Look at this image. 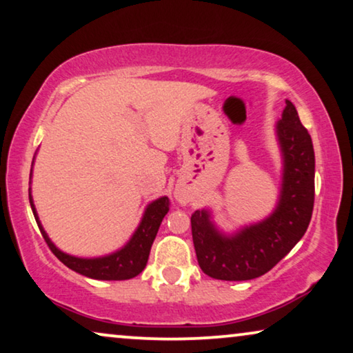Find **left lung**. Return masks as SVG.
<instances>
[{
	"label": "left lung",
	"instance_id": "left-lung-1",
	"mask_svg": "<svg viewBox=\"0 0 353 353\" xmlns=\"http://www.w3.org/2000/svg\"><path fill=\"white\" fill-rule=\"evenodd\" d=\"M275 132L283 157L282 189L275 210L232 236L219 232L208 210L191 216L192 242L203 274L218 280H252L269 272L307 231L315 194L312 139L298 111L285 101Z\"/></svg>",
	"mask_w": 353,
	"mask_h": 353
}]
</instances>
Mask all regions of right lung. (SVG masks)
Here are the masks:
<instances>
[{
	"instance_id": "add662e5",
	"label": "right lung",
	"mask_w": 353,
	"mask_h": 353,
	"mask_svg": "<svg viewBox=\"0 0 353 353\" xmlns=\"http://www.w3.org/2000/svg\"><path fill=\"white\" fill-rule=\"evenodd\" d=\"M28 197L39 231L43 234L46 243L49 245V248L52 250L55 256H57L66 268L95 280H129L137 277V275L146 268L148 256H150L151 252V245L154 242L162 219H164L168 212V203H170L168 202V197L165 196L151 202L150 205L146 207L145 214H143L140 221V226L137 228L134 236H132V239L124 245V247L117 250V252L106 254V256L101 258H78L60 252V250L50 242V239L48 237V234H46L39 223L30 189Z\"/></svg>"
}]
</instances>
